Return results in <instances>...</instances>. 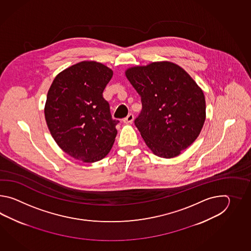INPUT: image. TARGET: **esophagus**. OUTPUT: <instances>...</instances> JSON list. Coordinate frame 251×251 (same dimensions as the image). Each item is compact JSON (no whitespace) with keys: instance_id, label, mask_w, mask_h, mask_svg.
I'll return each instance as SVG.
<instances>
[{"instance_id":"esophagus-1","label":"esophagus","mask_w":251,"mask_h":251,"mask_svg":"<svg viewBox=\"0 0 251 251\" xmlns=\"http://www.w3.org/2000/svg\"><path fill=\"white\" fill-rule=\"evenodd\" d=\"M133 118H134V117H133V114H129L126 118H124L123 122L126 124L132 123L133 121Z\"/></svg>"}]
</instances>
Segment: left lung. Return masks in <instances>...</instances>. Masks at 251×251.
<instances>
[{
  "mask_svg": "<svg viewBox=\"0 0 251 251\" xmlns=\"http://www.w3.org/2000/svg\"><path fill=\"white\" fill-rule=\"evenodd\" d=\"M126 76L141 96L143 107L134 125L146 145L161 158L180 154L203 128V91L185 70L171 62L131 67Z\"/></svg>",
  "mask_w": 251,
  "mask_h": 251,
  "instance_id": "1",
  "label": "left lung"
}]
</instances>
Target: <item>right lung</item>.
Wrapping results in <instances>:
<instances>
[{"mask_svg":"<svg viewBox=\"0 0 251 251\" xmlns=\"http://www.w3.org/2000/svg\"><path fill=\"white\" fill-rule=\"evenodd\" d=\"M113 71L83 61L61 72L48 91L45 118L59 147L76 160L95 162L112 148L118 120L113 119L103 91Z\"/></svg>","mask_w":251,"mask_h":251,"instance_id":"1","label":"right lung"}]
</instances>
